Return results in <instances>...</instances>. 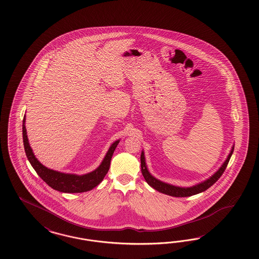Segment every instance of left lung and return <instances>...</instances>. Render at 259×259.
I'll use <instances>...</instances> for the list:
<instances>
[{
    "label": "left lung",
    "mask_w": 259,
    "mask_h": 259,
    "mask_svg": "<svg viewBox=\"0 0 259 259\" xmlns=\"http://www.w3.org/2000/svg\"><path fill=\"white\" fill-rule=\"evenodd\" d=\"M233 152H234V147L231 151V153L229 154L225 162L220 167V170L215 172L213 176H212L209 180L203 181V182H201L197 185H195L193 187H189V188H181V187H178V186H172V185L167 184V183H164L162 181H157V179H155L153 176H151V174L148 172L147 167L145 164V158H144L143 152L141 153V172H142L143 178L145 179V181L149 184L150 186L156 189L157 191L162 193V194L168 195V196H176V197L194 196V195L206 191L207 189L210 188L212 184H214L217 181H219V179L222 176V174L224 172L226 167H227L229 160L232 157Z\"/></svg>",
    "instance_id": "obj_1"
}]
</instances>
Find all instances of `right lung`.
Here are the masks:
<instances>
[{"mask_svg": "<svg viewBox=\"0 0 259 259\" xmlns=\"http://www.w3.org/2000/svg\"><path fill=\"white\" fill-rule=\"evenodd\" d=\"M24 122H25V116L23 120V140H24V151H25L27 159L29 160L34 170L39 175V178L51 188L63 193H82V192L92 190L102 182L103 178L106 176V174L109 170L111 158L119 141H115L111 145L106 156L102 160V164L100 165L93 172L83 175V176L64 174V172H57L54 170L48 169L35 157L32 152L31 147L28 143Z\"/></svg>", "mask_w": 259, "mask_h": 259, "instance_id": "obj_1", "label": "right lung"}]
</instances>
